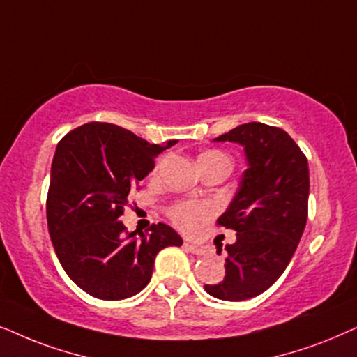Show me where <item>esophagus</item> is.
<instances>
[{"label": "esophagus", "instance_id": "34e87169", "mask_svg": "<svg viewBox=\"0 0 357 357\" xmlns=\"http://www.w3.org/2000/svg\"><path fill=\"white\" fill-rule=\"evenodd\" d=\"M184 250L189 251V253H192V255H197V256H206L211 253V250L206 248V246H196L191 243H184Z\"/></svg>", "mask_w": 357, "mask_h": 357}]
</instances>
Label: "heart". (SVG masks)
Listing matches in <instances>:
<instances>
[{
    "mask_svg": "<svg viewBox=\"0 0 357 357\" xmlns=\"http://www.w3.org/2000/svg\"><path fill=\"white\" fill-rule=\"evenodd\" d=\"M199 158L204 160H222L230 163V158L222 151H206ZM168 215L171 220H173L174 225H178L181 230L188 231V234H192V231H197L204 223H206L208 218L215 215V207L208 202H189V201H181L176 202L174 206L169 207Z\"/></svg>",
    "mask_w": 357,
    "mask_h": 357,
    "instance_id": "obj_1",
    "label": "heart"
}]
</instances>
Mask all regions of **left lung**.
Wrapping results in <instances>:
<instances>
[{
  "mask_svg": "<svg viewBox=\"0 0 357 357\" xmlns=\"http://www.w3.org/2000/svg\"><path fill=\"white\" fill-rule=\"evenodd\" d=\"M213 140L243 145L248 168L217 220L236 231L235 243L225 246V278L204 289L212 297L240 302L268 291L296 253L308 217V163L286 130L261 122Z\"/></svg>",
  "mask_w": 357,
  "mask_h": 357,
  "instance_id": "1",
  "label": "left lung"
}]
</instances>
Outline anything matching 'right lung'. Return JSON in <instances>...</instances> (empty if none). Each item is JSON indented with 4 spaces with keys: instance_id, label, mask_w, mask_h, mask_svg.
Masks as SVG:
<instances>
[{
    "instance_id": "right-lung-1",
    "label": "right lung",
    "mask_w": 357,
    "mask_h": 357,
    "mask_svg": "<svg viewBox=\"0 0 357 357\" xmlns=\"http://www.w3.org/2000/svg\"><path fill=\"white\" fill-rule=\"evenodd\" d=\"M174 144H149L114 123L89 122L56 145L47 225L61 268L89 296H135L150 282L158 251L183 245L161 222L139 236L119 222L129 194L155 168V156Z\"/></svg>"
}]
</instances>
